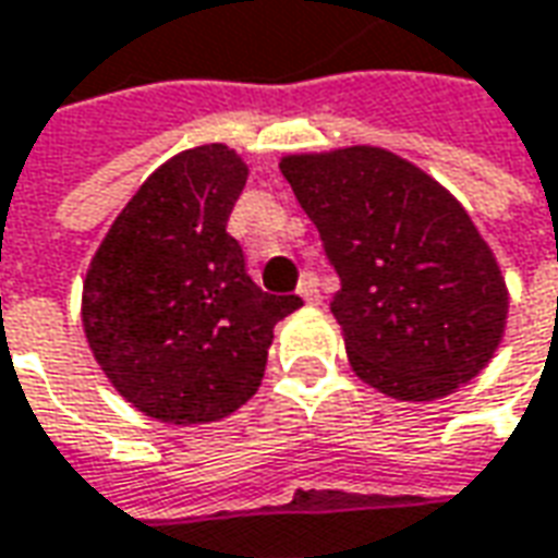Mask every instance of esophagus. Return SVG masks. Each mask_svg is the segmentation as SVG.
<instances>
[{
    "label": "esophagus",
    "mask_w": 558,
    "mask_h": 558,
    "mask_svg": "<svg viewBox=\"0 0 558 558\" xmlns=\"http://www.w3.org/2000/svg\"><path fill=\"white\" fill-rule=\"evenodd\" d=\"M295 293L302 295L308 305H317L320 302V283H317V275H305V278L299 280V290Z\"/></svg>",
    "instance_id": "obj_1"
}]
</instances>
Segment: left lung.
<instances>
[{
  "label": "left lung",
  "mask_w": 558,
  "mask_h": 558,
  "mask_svg": "<svg viewBox=\"0 0 558 558\" xmlns=\"http://www.w3.org/2000/svg\"><path fill=\"white\" fill-rule=\"evenodd\" d=\"M280 173L342 280L329 308L354 373L412 403L468 385L501 342L507 290L464 207L373 146L290 155Z\"/></svg>",
  "instance_id": "left-lung-1"
}]
</instances>
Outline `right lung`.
<instances>
[{
	"mask_svg": "<svg viewBox=\"0 0 558 558\" xmlns=\"http://www.w3.org/2000/svg\"><path fill=\"white\" fill-rule=\"evenodd\" d=\"M244 183L229 146L183 151L140 185L90 259V351L158 422L207 424L244 407L263 385L275 324L302 305L259 290L226 231Z\"/></svg>",
	"mask_w": 558,
	"mask_h": 558,
	"instance_id": "add662e5",
	"label": "right lung"
}]
</instances>
